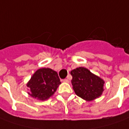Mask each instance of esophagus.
<instances>
[{
	"label": "esophagus",
	"instance_id": "esophagus-1",
	"mask_svg": "<svg viewBox=\"0 0 129 129\" xmlns=\"http://www.w3.org/2000/svg\"><path fill=\"white\" fill-rule=\"evenodd\" d=\"M63 82H68L69 80H68V79H64V80H63Z\"/></svg>",
	"mask_w": 129,
	"mask_h": 129
}]
</instances>
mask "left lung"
<instances>
[{"label":"left lung","instance_id":"1","mask_svg":"<svg viewBox=\"0 0 129 129\" xmlns=\"http://www.w3.org/2000/svg\"><path fill=\"white\" fill-rule=\"evenodd\" d=\"M71 83L75 93L80 98L90 101L102 94L104 81L85 68L80 67L71 72Z\"/></svg>","mask_w":129,"mask_h":129}]
</instances>
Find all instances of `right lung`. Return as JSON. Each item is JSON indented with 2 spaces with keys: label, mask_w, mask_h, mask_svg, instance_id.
<instances>
[{
  "label": "right lung",
  "mask_w": 129,
  "mask_h": 129,
  "mask_svg": "<svg viewBox=\"0 0 129 129\" xmlns=\"http://www.w3.org/2000/svg\"><path fill=\"white\" fill-rule=\"evenodd\" d=\"M61 84L58 74L50 68H40L33 74L27 84L28 94L35 99L44 101L54 94Z\"/></svg>",
  "instance_id": "add662e5"
}]
</instances>
